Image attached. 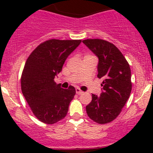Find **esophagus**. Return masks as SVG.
Here are the masks:
<instances>
[{
    "instance_id": "esophagus-1",
    "label": "esophagus",
    "mask_w": 153,
    "mask_h": 153,
    "mask_svg": "<svg viewBox=\"0 0 153 153\" xmlns=\"http://www.w3.org/2000/svg\"><path fill=\"white\" fill-rule=\"evenodd\" d=\"M75 91H76V94H78V95H81V94L84 93V92L81 91L79 88H76V89H75Z\"/></svg>"
}]
</instances>
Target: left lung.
Wrapping results in <instances>:
<instances>
[{
  "label": "left lung",
  "instance_id": "obj_1",
  "mask_svg": "<svg viewBox=\"0 0 153 153\" xmlns=\"http://www.w3.org/2000/svg\"><path fill=\"white\" fill-rule=\"evenodd\" d=\"M82 42L98 57V78L104 80L101 95L92 94V101L86 106V113L95 122L104 124L117 118L130 95V67L114 44L101 39Z\"/></svg>",
  "mask_w": 153,
  "mask_h": 153
}]
</instances>
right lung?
<instances>
[{
    "instance_id": "add662e5",
    "label": "right lung",
    "mask_w": 153,
    "mask_h": 153,
    "mask_svg": "<svg viewBox=\"0 0 153 153\" xmlns=\"http://www.w3.org/2000/svg\"><path fill=\"white\" fill-rule=\"evenodd\" d=\"M81 40L51 39L40 44L27 58L21 75L22 93L41 122L52 124L67 115L75 95L74 86L63 89L54 79Z\"/></svg>"
}]
</instances>
